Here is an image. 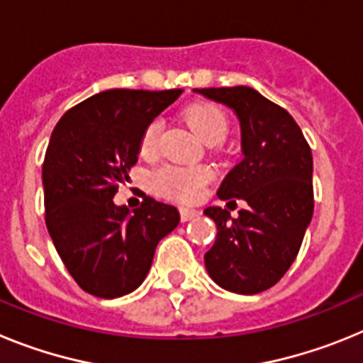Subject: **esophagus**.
I'll return each instance as SVG.
<instances>
[{
	"instance_id": "1",
	"label": "esophagus",
	"mask_w": 363,
	"mask_h": 363,
	"mask_svg": "<svg viewBox=\"0 0 363 363\" xmlns=\"http://www.w3.org/2000/svg\"><path fill=\"white\" fill-rule=\"evenodd\" d=\"M179 216H182V220L184 221H189L192 220V218L200 216V211L191 209V207H179Z\"/></svg>"
}]
</instances>
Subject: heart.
Instances as JSON below:
<instances>
[{
    "label": "heart",
    "instance_id": "1",
    "mask_svg": "<svg viewBox=\"0 0 363 363\" xmlns=\"http://www.w3.org/2000/svg\"><path fill=\"white\" fill-rule=\"evenodd\" d=\"M191 129L203 140L205 143L220 142L225 138L229 123L225 112L216 105L200 104L192 105L185 114ZM162 121L152 120L145 127L140 140V150L143 156L156 154L160 145ZM213 172L207 167H184V165H163L152 176V185L160 194L174 198L179 201H194L200 198L203 187L211 182Z\"/></svg>",
    "mask_w": 363,
    "mask_h": 363
}]
</instances>
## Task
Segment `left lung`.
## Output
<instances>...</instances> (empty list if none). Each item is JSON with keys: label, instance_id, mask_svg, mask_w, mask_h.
I'll return each mask as SVG.
<instances>
[{"label": "left lung", "instance_id": "left-lung-1", "mask_svg": "<svg viewBox=\"0 0 363 363\" xmlns=\"http://www.w3.org/2000/svg\"><path fill=\"white\" fill-rule=\"evenodd\" d=\"M194 92L238 116L243 160L223 178L218 198L247 203L236 218L221 207L203 211L218 229L214 245L205 252V269L230 293H262L291 267L313 218L311 147L289 112L251 86Z\"/></svg>", "mask_w": 363, "mask_h": 363}]
</instances>
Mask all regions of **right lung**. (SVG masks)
I'll use <instances>...</instances> for the list:
<instances>
[{
    "mask_svg": "<svg viewBox=\"0 0 363 363\" xmlns=\"http://www.w3.org/2000/svg\"><path fill=\"white\" fill-rule=\"evenodd\" d=\"M112 89L67 111L43 162L45 223L70 277L85 293L118 298L145 280L154 251L179 223L174 205L145 196L114 203L129 182L147 125L182 94Z\"/></svg>",
    "mask_w": 363,
    "mask_h": 363,
    "instance_id": "1",
    "label": "right lung"
}]
</instances>
